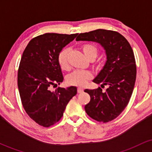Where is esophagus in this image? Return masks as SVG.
I'll list each match as a JSON object with an SVG mask.
<instances>
[{"label":"esophagus","instance_id":"esophagus-1","mask_svg":"<svg viewBox=\"0 0 152 152\" xmlns=\"http://www.w3.org/2000/svg\"><path fill=\"white\" fill-rule=\"evenodd\" d=\"M83 91V88H78V89H77V92L78 94H81L82 92Z\"/></svg>","mask_w":152,"mask_h":152}]
</instances>
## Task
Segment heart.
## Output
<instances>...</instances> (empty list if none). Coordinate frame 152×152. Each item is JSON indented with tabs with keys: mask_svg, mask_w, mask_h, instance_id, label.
<instances>
[{
	"mask_svg": "<svg viewBox=\"0 0 152 152\" xmlns=\"http://www.w3.org/2000/svg\"><path fill=\"white\" fill-rule=\"evenodd\" d=\"M81 48L88 59H95L98 54L99 49L95 45L91 43H86L81 46ZM70 50L68 48H64L58 54V65L64 71L69 69V55ZM92 74L89 71H75L66 77V82L69 85L78 87L84 86L89 80L91 79Z\"/></svg>",
	"mask_w": 152,
	"mask_h": 152,
	"instance_id": "b5f03b06",
	"label": "heart"
}]
</instances>
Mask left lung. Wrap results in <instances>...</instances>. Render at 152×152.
<instances>
[{
	"label": "left lung",
	"mask_w": 152,
	"mask_h": 152,
	"mask_svg": "<svg viewBox=\"0 0 152 152\" xmlns=\"http://www.w3.org/2000/svg\"><path fill=\"white\" fill-rule=\"evenodd\" d=\"M76 40L99 43L106 50L105 65L93 81L108 88L105 91L100 87L85 89L91 96L85 111L97 121H112L124 110L133 92L137 76L133 50L126 38L114 31L97 29L80 34Z\"/></svg>",
	"instance_id": "1"
}]
</instances>
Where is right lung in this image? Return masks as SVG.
<instances>
[{
	"label": "right lung",
	"instance_id": "add662e5",
	"mask_svg": "<svg viewBox=\"0 0 152 152\" xmlns=\"http://www.w3.org/2000/svg\"><path fill=\"white\" fill-rule=\"evenodd\" d=\"M76 36L40 35L31 40L23 53L18 71L19 94L26 112L40 126L49 127L58 122L77 93L75 86L50 90L64 80L58 54Z\"/></svg>",
	"mask_w": 152,
	"mask_h": 152
}]
</instances>
